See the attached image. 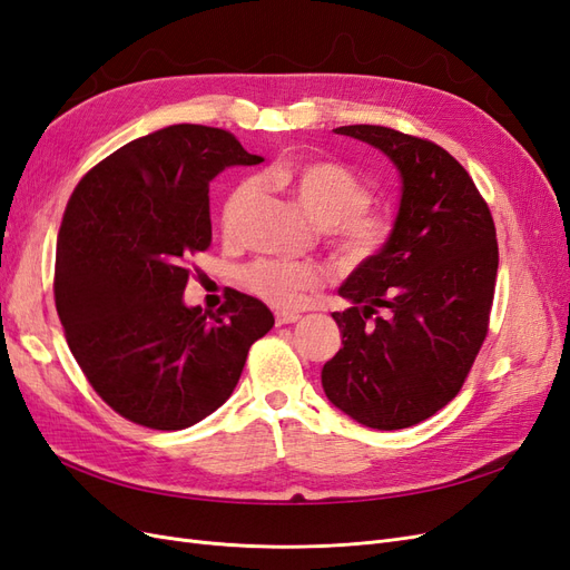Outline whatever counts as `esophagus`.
<instances>
[{"label":"esophagus","instance_id":"esophagus-1","mask_svg":"<svg viewBox=\"0 0 570 570\" xmlns=\"http://www.w3.org/2000/svg\"><path fill=\"white\" fill-rule=\"evenodd\" d=\"M302 316L299 314H289V312H281L275 314V323L278 325H289V323H297Z\"/></svg>","mask_w":570,"mask_h":570}]
</instances>
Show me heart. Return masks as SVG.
<instances>
[{"instance_id":"1","label":"heart","mask_w":570,"mask_h":570,"mask_svg":"<svg viewBox=\"0 0 570 570\" xmlns=\"http://www.w3.org/2000/svg\"><path fill=\"white\" fill-rule=\"evenodd\" d=\"M266 180L285 189L299 209L318 223L327 245L342 262L364 264L390 243L392 216L368 206L371 189L352 168L337 161H304L275 166L266 174ZM258 193L262 183L256 178H247L230 189L220 212L223 233H237ZM243 281L258 299L278 308H299L321 287L323 271L316 264L262 258L245 268Z\"/></svg>"}]
</instances>
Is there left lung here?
Masks as SVG:
<instances>
[{
  "label": "left lung",
  "instance_id": "8db88e82",
  "mask_svg": "<svg viewBox=\"0 0 570 570\" xmlns=\"http://www.w3.org/2000/svg\"><path fill=\"white\" fill-rule=\"evenodd\" d=\"M337 135L381 149L400 170L390 243L340 285L342 350L321 371L325 396L375 430L416 425L450 404L488 335L497 233L465 168L435 142L383 126Z\"/></svg>",
  "mask_w": 570,
  "mask_h": 570
}]
</instances>
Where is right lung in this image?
<instances>
[{
  "label": "right lung",
  "mask_w": 570,
  "mask_h": 570,
  "mask_svg": "<svg viewBox=\"0 0 570 570\" xmlns=\"http://www.w3.org/2000/svg\"><path fill=\"white\" fill-rule=\"evenodd\" d=\"M262 161L226 130L178 124L109 154L68 199L57 312L85 377L124 419L154 430L199 423L273 327L271 308L237 289L216 314L183 299L187 258L212 245L209 183Z\"/></svg>",
  "instance_id": "add662e5"
}]
</instances>
